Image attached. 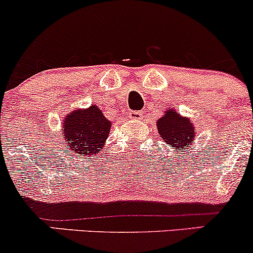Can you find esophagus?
<instances>
[{"label":"esophagus","instance_id":"1","mask_svg":"<svg viewBox=\"0 0 253 253\" xmlns=\"http://www.w3.org/2000/svg\"><path fill=\"white\" fill-rule=\"evenodd\" d=\"M129 117L131 119H140V118H142V112H140V111H131L129 113Z\"/></svg>","mask_w":253,"mask_h":253}]
</instances>
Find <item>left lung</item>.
Returning a JSON list of instances; mask_svg holds the SVG:
<instances>
[{
  "label": "left lung",
  "mask_w": 253,
  "mask_h": 253,
  "mask_svg": "<svg viewBox=\"0 0 253 253\" xmlns=\"http://www.w3.org/2000/svg\"><path fill=\"white\" fill-rule=\"evenodd\" d=\"M158 132L166 144L178 151L179 148L190 147L195 137V126L187 118H181L175 111L168 109L165 116L157 122ZM183 152V151H181Z\"/></svg>",
  "instance_id": "8db88e82"
}]
</instances>
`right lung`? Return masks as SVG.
Masks as SVG:
<instances>
[{"label":"right lung","mask_w":253,"mask_h":253,"mask_svg":"<svg viewBox=\"0 0 253 253\" xmlns=\"http://www.w3.org/2000/svg\"><path fill=\"white\" fill-rule=\"evenodd\" d=\"M111 122L107 121L97 106L72 112L63 122V135L66 142L74 153L95 155L102 150L107 139Z\"/></svg>","instance_id":"right-lung-1"}]
</instances>
